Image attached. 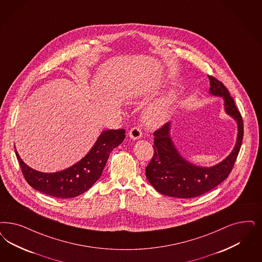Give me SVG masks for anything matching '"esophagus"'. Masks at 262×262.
I'll return each instance as SVG.
<instances>
[{
    "label": "esophagus",
    "instance_id": "34e87169",
    "mask_svg": "<svg viewBox=\"0 0 262 262\" xmlns=\"http://www.w3.org/2000/svg\"><path fill=\"white\" fill-rule=\"evenodd\" d=\"M128 136L133 139V140H136L139 139L142 136V132L140 129V127L138 126H134L130 128L129 133H128Z\"/></svg>",
    "mask_w": 262,
    "mask_h": 262
}]
</instances>
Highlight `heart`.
Instances as JSON below:
<instances>
[{"label":"heart","mask_w":262,"mask_h":262,"mask_svg":"<svg viewBox=\"0 0 262 262\" xmlns=\"http://www.w3.org/2000/svg\"><path fill=\"white\" fill-rule=\"evenodd\" d=\"M174 98L168 95L162 99L156 101L145 110V122L150 126H159L164 123L171 112Z\"/></svg>","instance_id":"obj_1"}]
</instances>
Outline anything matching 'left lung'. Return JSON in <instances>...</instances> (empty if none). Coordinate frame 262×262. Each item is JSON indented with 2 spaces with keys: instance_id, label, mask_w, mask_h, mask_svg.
<instances>
[{
  "instance_id": "obj_1",
  "label": "left lung",
  "mask_w": 262,
  "mask_h": 262,
  "mask_svg": "<svg viewBox=\"0 0 262 262\" xmlns=\"http://www.w3.org/2000/svg\"><path fill=\"white\" fill-rule=\"evenodd\" d=\"M210 94L223 97L226 112L237 122L238 135L235 147L223 162L212 167H201L186 161L172 142L170 122L154 133V155L146 167V177L162 194L179 198H196L214 189L226 180L234 166L244 136L243 119L235 105L234 99L223 82L208 75Z\"/></svg>"
}]
</instances>
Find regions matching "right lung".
I'll use <instances>...</instances> for the list:
<instances>
[{
	"mask_svg": "<svg viewBox=\"0 0 262 262\" xmlns=\"http://www.w3.org/2000/svg\"><path fill=\"white\" fill-rule=\"evenodd\" d=\"M125 134L126 130L123 128L104 130L81 161L55 173L36 171L21 160L16 150L15 154L22 174L32 188L50 196L72 199L84 193L98 181L109 155L124 141Z\"/></svg>",
	"mask_w": 262,
	"mask_h": 262,
	"instance_id": "1",
	"label": "right lung"
}]
</instances>
